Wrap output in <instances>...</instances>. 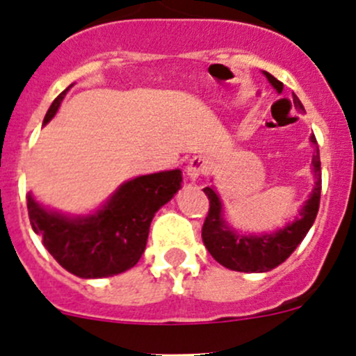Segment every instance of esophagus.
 Returning a JSON list of instances; mask_svg holds the SVG:
<instances>
[{
    "label": "esophagus",
    "instance_id": "34e87169",
    "mask_svg": "<svg viewBox=\"0 0 356 356\" xmlns=\"http://www.w3.org/2000/svg\"><path fill=\"white\" fill-rule=\"evenodd\" d=\"M208 172V160L204 156H193L189 160L188 167H186V175H188L191 181H196L201 175H204Z\"/></svg>",
    "mask_w": 356,
    "mask_h": 356
}]
</instances>
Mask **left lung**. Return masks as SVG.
I'll list each match as a JSON object with an SVG mask.
<instances>
[{
  "label": "left lung",
  "mask_w": 356,
  "mask_h": 356,
  "mask_svg": "<svg viewBox=\"0 0 356 356\" xmlns=\"http://www.w3.org/2000/svg\"><path fill=\"white\" fill-rule=\"evenodd\" d=\"M264 74L268 79V82L277 89V92H282L284 84L268 72H264ZM294 106L301 111L305 110L298 98H294ZM310 141L312 145H315L312 165H314L317 182H315L310 198L300 210V217L286 227L279 229L277 232L261 236L238 234L225 224L224 217H222V201L217 196V193L211 188L203 189L204 195L208 196V201H210V208H208V215L204 218L203 229H201V238H203L207 250L210 251V254L218 264L238 272H268L281 265L286 258H289V254L296 250V246L303 241L307 232L310 231L312 224L315 222V217H317L322 189L321 153H318L315 136H310Z\"/></svg>",
  "instance_id": "obj_1"
}]
</instances>
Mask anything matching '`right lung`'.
Instances as JSON below:
<instances>
[{
    "label": "right lung",
    "instance_id": "1",
    "mask_svg": "<svg viewBox=\"0 0 356 356\" xmlns=\"http://www.w3.org/2000/svg\"><path fill=\"white\" fill-rule=\"evenodd\" d=\"M67 91L51 103L42 124L55 117ZM181 182V170L141 175L124 182L105 207L88 217H67L46 210L29 195V218L42 245L65 270L82 279L110 277L138 264L153 217L174 198Z\"/></svg>",
    "mask_w": 356,
    "mask_h": 356
}]
</instances>
